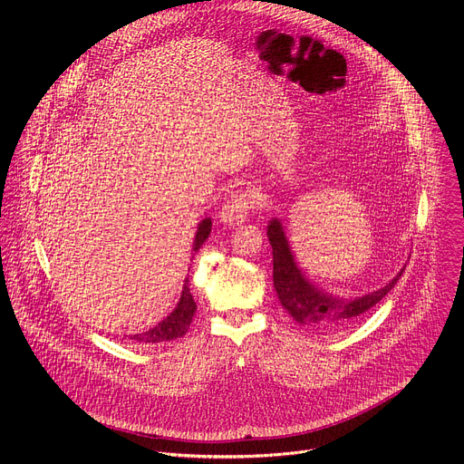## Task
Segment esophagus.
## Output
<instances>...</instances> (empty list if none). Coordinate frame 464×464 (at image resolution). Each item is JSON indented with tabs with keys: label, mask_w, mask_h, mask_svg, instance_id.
<instances>
[{
	"label": "esophagus",
	"mask_w": 464,
	"mask_h": 464,
	"mask_svg": "<svg viewBox=\"0 0 464 464\" xmlns=\"http://www.w3.org/2000/svg\"><path fill=\"white\" fill-rule=\"evenodd\" d=\"M251 198L246 192H235L231 194L226 204L220 209V222L226 226H238L242 222H246V218L249 217L253 206H251Z\"/></svg>",
	"instance_id": "esophagus-1"
}]
</instances>
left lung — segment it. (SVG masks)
<instances>
[{
    "label": "left lung",
    "instance_id": "obj_1",
    "mask_svg": "<svg viewBox=\"0 0 464 464\" xmlns=\"http://www.w3.org/2000/svg\"><path fill=\"white\" fill-rule=\"evenodd\" d=\"M268 240L274 253V286L283 308L304 328L317 333H338V330L356 323L367 310L380 303L387 292L401 279L404 268L385 286L360 297L334 295L314 285L299 268L285 226L276 217L268 224Z\"/></svg>",
    "mask_w": 464,
    "mask_h": 464
}]
</instances>
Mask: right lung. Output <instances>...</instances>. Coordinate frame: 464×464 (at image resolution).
I'll return each instance as SVG.
<instances>
[{
    "mask_svg": "<svg viewBox=\"0 0 464 464\" xmlns=\"http://www.w3.org/2000/svg\"><path fill=\"white\" fill-rule=\"evenodd\" d=\"M211 227H213L211 218H204L200 224H198L194 242H192V256L204 246V242L211 235ZM194 312H196V303L188 288V279H185L176 308L156 326H152L150 330H145V333L130 336V340H134L136 343H160V342H170V340L181 338L188 330Z\"/></svg>",
    "mask_w": 464,
    "mask_h": 464,
    "instance_id": "1",
    "label": "right lung"
}]
</instances>
